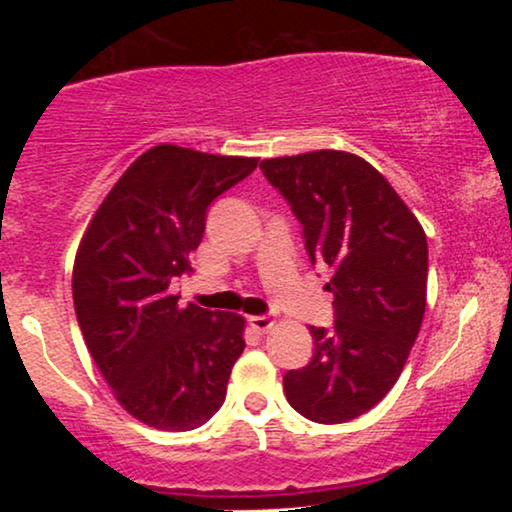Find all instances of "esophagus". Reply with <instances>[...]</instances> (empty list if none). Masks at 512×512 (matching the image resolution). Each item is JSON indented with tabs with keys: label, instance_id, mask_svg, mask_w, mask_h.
I'll return each instance as SVG.
<instances>
[{
	"label": "esophagus",
	"instance_id": "esophagus-1",
	"mask_svg": "<svg viewBox=\"0 0 512 512\" xmlns=\"http://www.w3.org/2000/svg\"><path fill=\"white\" fill-rule=\"evenodd\" d=\"M248 322H250V327H252V330H255V332H260V334H262V332H267L269 327L274 325V322L269 320L267 315H252V317H248Z\"/></svg>",
	"mask_w": 512,
	"mask_h": 512
}]
</instances>
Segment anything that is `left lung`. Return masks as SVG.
<instances>
[{"label":"left lung","instance_id":"1","mask_svg":"<svg viewBox=\"0 0 512 512\" xmlns=\"http://www.w3.org/2000/svg\"><path fill=\"white\" fill-rule=\"evenodd\" d=\"M264 178L303 223L310 262L332 267L334 327H310L315 354L284 375L286 399L317 424L366 414L397 383L426 310L428 245L395 187L349 151L267 158Z\"/></svg>","mask_w":512,"mask_h":512}]
</instances>
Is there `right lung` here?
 <instances>
[{
	"instance_id": "right-lung-1",
	"label": "right lung",
	"mask_w": 512,
	"mask_h": 512,
	"mask_svg": "<svg viewBox=\"0 0 512 512\" xmlns=\"http://www.w3.org/2000/svg\"><path fill=\"white\" fill-rule=\"evenodd\" d=\"M255 168L257 158L158 144L122 173L81 238L76 320L115 399L146 426L192 431L226 399L243 315L182 308L170 284L190 269L209 204Z\"/></svg>"
}]
</instances>
